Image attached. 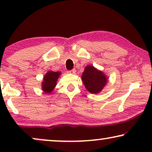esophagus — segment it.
Here are the masks:
<instances>
[{
    "instance_id": "esophagus-1",
    "label": "esophagus",
    "mask_w": 152,
    "mask_h": 152,
    "mask_svg": "<svg viewBox=\"0 0 152 152\" xmlns=\"http://www.w3.org/2000/svg\"><path fill=\"white\" fill-rule=\"evenodd\" d=\"M75 72H76V70L75 69H72L71 70H70V71H68V72H69V73H70V74H75Z\"/></svg>"
}]
</instances>
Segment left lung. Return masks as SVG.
Wrapping results in <instances>:
<instances>
[{
	"mask_svg": "<svg viewBox=\"0 0 152 152\" xmlns=\"http://www.w3.org/2000/svg\"><path fill=\"white\" fill-rule=\"evenodd\" d=\"M82 80L86 88L93 94L100 92L107 82V76L93 66H87L85 68Z\"/></svg>",
	"mask_w": 152,
	"mask_h": 152,
	"instance_id": "obj_1",
	"label": "left lung"
}]
</instances>
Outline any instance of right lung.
Instances as JSON below:
<instances>
[{
  "mask_svg": "<svg viewBox=\"0 0 152 152\" xmlns=\"http://www.w3.org/2000/svg\"><path fill=\"white\" fill-rule=\"evenodd\" d=\"M60 75H61L60 72L53 71H48L45 74L42 82V90L44 91V93H52L57 84V81Z\"/></svg>",
  "mask_w": 152,
  "mask_h": 152,
  "instance_id": "obj_1",
  "label": "right lung"
}]
</instances>
